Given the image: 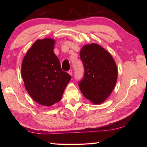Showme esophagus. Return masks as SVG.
Masks as SVG:
<instances>
[{"instance_id": "obj_1", "label": "esophagus", "mask_w": 147, "mask_h": 147, "mask_svg": "<svg viewBox=\"0 0 147 147\" xmlns=\"http://www.w3.org/2000/svg\"><path fill=\"white\" fill-rule=\"evenodd\" d=\"M68 73L70 74L71 76H72V74H73V71L72 70H69V71H68Z\"/></svg>"}]
</instances>
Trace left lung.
I'll use <instances>...</instances> for the list:
<instances>
[{"label":"left lung","instance_id":"1","mask_svg":"<svg viewBox=\"0 0 147 147\" xmlns=\"http://www.w3.org/2000/svg\"><path fill=\"white\" fill-rule=\"evenodd\" d=\"M80 55L84 67L80 89L92 103H103L112 93L117 80L115 61L109 52L96 43L84 45Z\"/></svg>","mask_w":147,"mask_h":147}]
</instances>
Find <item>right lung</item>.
I'll use <instances>...</instances> for the list:
<instances>
[{
  "label": "right lung",
  "mask_w": 147,
  "mask_h": 147,
  "mask_svg": "<svg viewBox=\"0 0 147 147\" xmlns=\"http://www.w3.org/2000/svg\"><path fill=\"white\" fill-rule=\"evenodd\" d=\"M55 40L38 39L24 56L21 76L28 93L36 102L51 106L61 100L71 78L61 70L53 50Z\"/></svg>",
  "instance_id": "obj_1"
}]
</instances>
